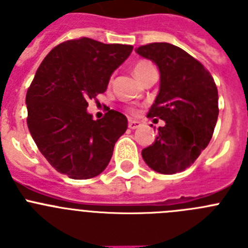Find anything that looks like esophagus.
<instances>
[{
  "mask_svg": "<svg viewBox=\"0 0 248 248\" xmlns=\"http://www.w3.org/2000/svg\"><path fill=\"white\" fill-rule=\"evenodd\" d=\"M140 126V122L138 120H129V128L130 129H137Z\"/></svg>",
  "mask_w": 248,
  "mask_h": 248,
  "instance_id": "1",
  "label": "esophagus"
}]
</instances>
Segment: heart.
Returning a JSON list of instances; mask_svg holds the SVG:
<instances>
[{
  "mask_svg": "<svg viewBox=\"0 0 248 248\" xmlns=\"http://www.w3.org/2000/svg\"><path fill=\"white\" fill-rule=\"evenodd\" d=\"M151 68L154 67H153V64H151L150 62H148V61H139V62L134 65V76L137 77V78H139L141 74L148 72Z\"/></svg>",
  "mask_w": 248,
  "mask_h": 248,
  "instance_id": "obj_1",
  "label": "heart"
}]
</instances>
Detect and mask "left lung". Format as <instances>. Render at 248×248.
<instances>
[{
	"label": "left lung",
	"instance_id": "obj_1",
	"mask_svg": "<svg viewBox=\"0 0 248 248\" xmlns=\"http://www.w3.org/2000/svg\"><path fill=\"white\" fill-rule=\"evenodd\" d=\"M135 52L159 69V93L148 117L165 122L141 156L160 174L181 172L200 156L214 134L218 117L216 84L199 61L176 46L150 43Z\"/></svg>",
	"mask_w": 248,
	"mask_h": 248
}]
</instances>
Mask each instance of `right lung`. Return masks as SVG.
<instances>
[{"label": "right lung", "mask_w": 248, "mask_h": 248, "mask_svg": "<svg viewBox=\"0 0 248 248\" xmlns=\"http://www.w3.org/2000/svg\"><path fill=\"white\" fill-rule=\"evenodd\" d=\"M131 50L133 46L83 37L54 47L37 69L26 95L28 130L61 174L83 180L108 166L128 119L108 110L103 119L94 120L87 110L88 100L107 91L111 74Z\"/></svg>", "instance_id": "obj_1"}]
</instances>
